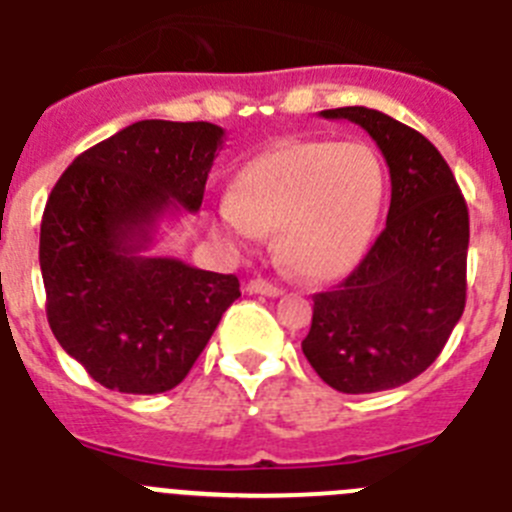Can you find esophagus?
<instances>
[{"label":"esophagus","mask_w":512,"mask_h":512,"mask_svg":"<svg viewBox=\"0 0 512 512\" xmlns=\"http://www.w3.org/2000/svg\"><path fill=\"white\" fill-rule=\"evenodd\" d=\"M246 292L248 294H264V297H279L284 289L276 287V284H271V281H266V279H251L246 284Z\"/></svg>","instance_id":"34e87169"}]
</instances>
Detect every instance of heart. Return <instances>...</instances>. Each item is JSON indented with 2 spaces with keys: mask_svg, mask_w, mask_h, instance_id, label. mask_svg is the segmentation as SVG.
<instances>
[{
  "mask_svg": "<svg viewBox=\"0 0 512 512\" xmlns=\"http://www.w3.org/2000/svg\"><path fill=\"white\" fill-rule=\"evenodd\" d=\"M383 190V164L365 144L287 142L238 175L233 198L220 203L218 225L241 241L279 231V256L289 269L312 281L337 279L368 248Z\"/></svg>",
  "mask_w": 512,
  "mask_h": 512,
  "instance_id": "1",
  "label": "heart"
}]
</instances>
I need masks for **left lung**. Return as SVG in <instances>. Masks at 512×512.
Masks as SVG:
<instances>
[{
  "label": "left lung",
  "mask_w": 512,
  "mask_h": 512,
  "mask_svg": "<svg viewBox=\"0 0 512 512\" xmlns=\"http://www.w3.org/2000/svg\"><path fill=\"white\" fill-rule=\"evenodd\" d=\"M363 126L391 172L386 228L332 292L314 294L302 350L340 393L398 388L447 345L467 299L470 213L439 149L365 106L320 111Z\"/></svg>",
  "instance_id": "left-lung-1"
}]
</instances>
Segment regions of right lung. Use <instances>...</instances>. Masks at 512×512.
<instances>
[{
    "instance_id": "obj_1",
    "label": "right lung",
    "mask_w": 512,
    "mask_h": 512,
    "mask_svg": "<svg viewBox=\"0 0 512 512\" xmlns=\"http://www.w3.org/2000/svg\"><path fill=\"white\" fill-rule=\"evenodd\" d=\"M223 137L208 121H137L78 154L50 192L40 225L50 330L111 391L182 383L241 297L233 274L142 253L164 213H198Z\"/></svg>"
}]
</instances>
